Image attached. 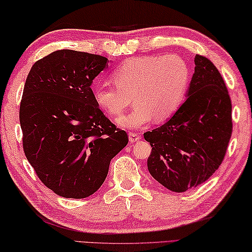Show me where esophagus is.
I'll list each match as a JSON object with an SVG mask.
<instances>
[{"mask_svg":"<svg viewBox=\"0 0 252 252\" xmlns=\"http://www.w3.org/2000/svg\"><path fill=\"white\" fill-rule=\"evenodd\" d=\"M128 137H129V143L130 144L137 142V141H139V139L142 138L141 135L136 134V133H131V131H130V133H128Z\"/></svg>","mask_w":252,"mask_h":252,"instance_id":"obj_1","label":"esophagus"}]
</instances>
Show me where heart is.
<instances>
[{"label":"heart","instance_id":"heart-1","mask_svg":"<svg viewBox=\"0 0 252 252\" xmlns=\"http://www.w3.org/2000/svg\"><path fill=\"white\" fill-rule=\"evenodd\" d=\"M116 85L101 81L93 89L99 108L109 115H122L116 124L127 129H139L154 118L162 122L172 117L187 97L191 70L187 61L176 55L130 58L113 72Z\"/></svg>","mask_w":252,"mask_h":252}]
</instances>
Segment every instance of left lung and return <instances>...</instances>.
Masks as SVG:
<instances>
[{
  "instance_id": "left-lung-1",
  "label": "left lung",
  "mask_w": 252,
  "mask_h": 252,
  "mask_svg": "<svg viewBox=\"0 0 252 252\" xmlns=\"http://www.w3.org/2000/svg\"><path fill=\"white\" fill-rule=\"evenodd\" d=\"M187 99L158 128L146 131L151 175L173 192L204 183L224 158L232 133L231 100L219 70L196 55Z\"/></svg>"
}]
</instances>
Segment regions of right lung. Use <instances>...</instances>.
<instances>
[{
    "mask_svg": "<svg viewBox=\"0 0 252 252\" xmlns=\"http://www.w3.org/2000/svg\"><path fill=\"white\" fill-rule=\"evenodd\" d=\"M108 63L98 55L58 50L32 65L24 85V154L41 182L67 199L94 194L111 158L128 143L93 97V81Z\"/></svg>",
    "mask_w": 252,
    "mask_h": 252,
    "instance_id": "add662e5",
    "label": "right lung"
}]
</instances>
